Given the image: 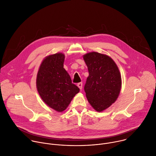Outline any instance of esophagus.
Returning <instances> with one entry per match:
<instances>
[{"label":"esophagus","mask_w":156,"mask_h":156,"mask_svg":"<svg viewBox=\"0 0 156 156\" xmlns=\"http://www.w3.org/2000/svg\"><path fill=\"white\" fill-rule=\"evenodd\" d=\"M77 86L79 87V89L80 90L82 89V87H83V83H79L77 84Z\"/></svg>","instance_id":"34e87169"}]
</instances>
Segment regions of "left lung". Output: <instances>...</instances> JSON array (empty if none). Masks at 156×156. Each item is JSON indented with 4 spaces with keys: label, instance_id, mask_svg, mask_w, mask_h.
<instances>
[{
    "label": "left lung",
    "instance_id": "left-lung-1",
    "mask_svg": "<svg viewBox=\"0 0 156 156\" xmlns=\"http://www.w3.org/2000/svg\"><path fill=\"white\" fill-rule=\"evenodd\" d=\"M89 76L84 86L87 101L97 112H102L115 102L122 88L118 66L109 56L96 51L83 56Z\"/></svg>",
    "mask_w": 156,
    "mask_h": 156
}]
</instances>
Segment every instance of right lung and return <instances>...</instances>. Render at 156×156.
<instances>
[{
  "mask_svg": "<svg viewBox=\"0 0 156 156\" xmlns=\"http://www.w3.org/2000/svg\"><path fill=\"white\" fill-rule=\"evenodd\" d=\"M64 59L62 53L46 56L36 76V88L41 98L48 107L59 112L66 110L80 92L64 68Z\"/></svg>",
  "mask_w": 156,
  "mask_h": 156,
  "instance_id": "obj_1",
  "label": "right lung"
}]
</instances>
